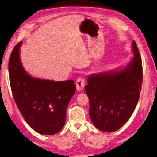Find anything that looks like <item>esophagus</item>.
Returning <instances> with one entry per match:
<instances>
[{"mask_svg":"<svg viewBox=\"0 0 157 157\" xmlns=\"http://www.w3.org/2000/svg\"><path fill=\"white\" fill-rule=\"evenodd\" d=\"M84 84H85V80H84V78L82 77H79L78 79H77L76 81V87L77 90L78 91H82L84 87Z\"/></svg>","mask_w":157,"mask_h":157,"instance_id":"1","label":"esophagus"}]
</instances>
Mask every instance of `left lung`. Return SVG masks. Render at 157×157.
Instances as JSON below:
<instances>
[{
	"mask_svg": "<svg viewBox=\"0 0 157 157\" xmlns=\"http://www.w3.org/2000/svg\"><path fill=\"white\" fill-rule=\"evenodd\" d=\"M134 56L125 67L89 75L84 89L89 99V116L104 132L119 130L138 103L143 81L142 61L135 41Z\"/></svg>",
	"mask_w": 157,
	"mask_h": 157,
	"instance_id": "1",
	"label": "left lung"
}]
</instances>
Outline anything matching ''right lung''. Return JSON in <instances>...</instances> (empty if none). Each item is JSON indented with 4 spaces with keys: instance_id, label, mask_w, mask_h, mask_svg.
<instances>
[{
    "instance_id": "obj_1",
    "label": "right lung",
    "mask_w": 157,
    "mask_h": 157,
    "mask_svg": "<svg viewBox=\"0 0 157 157\" xmlns=\"http://www.w3.org/2000/svg\"><path fill=\"white\" fill-rule=\"evenodd\" d=\"M20 42L9 60V77L14 101L29 125L40 134L54 135L65 124L66 108L76 86L72 79L55 82L32 77L20 59Z\"/></svg>"
}]
</instances>
